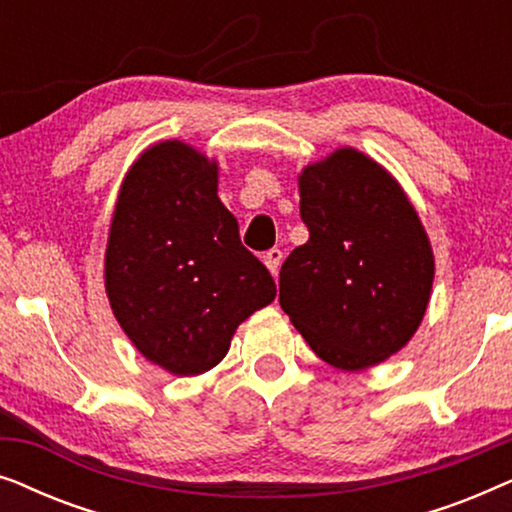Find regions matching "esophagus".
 I'll list each match as a JSON object with an SVG mask.
<instances>
[{
	"instance_id": "34e87169",
	"label": "esophagus",
	"mask_w": 512,
	"mask_h": 512,
	"mask_svg": "<svg viewBox=\"0 0 512 512\" xmlns=\"http://www.w3.org/2000/svg\"><path fill=\"white\" fill-rule=\"evenodd\" d=\"M263 263L268 265V270L272 272V275L277 277V272H279V263H282V249H270V251H265V256H263Z\"/></svg>"
}]
</instances>
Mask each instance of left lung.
Wrapping results in <instances>:
<instances>
[{"label": "left lung", "instance_id": "obj_1", "mask_svg": "<svg viewBox=\"0 0 512 512\" xmlns=\"http://www.w3.org/2000/svg\"><path fill=\"white\" fill-rule=\"evenodd\" d=\"M310 240L279 270V305L340 370L396 354L422 321L433 254L415 207L375 160L340 149L300 174Z\"/></svg>", "mask_w": 512, "mask_h": 512}]
</instances>
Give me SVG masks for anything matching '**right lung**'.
<instances>
[{"label": "right lung", "mask_w": 512, "mask_h": 512, "mask_svg": "<svg viewBox=\"0 0 512 512\" xmlns=\"http://www.w3.org/2000/svg\"><path fill=\"white\" fill-rule=\"evenodd\" d=\"M104 284L132 345L174 375L214 368L235 328L277 293L216 195V163L181 142L151 146L130 167Z\"/></svg>", "instance_id": "right-lung-1"}]
</instances>
